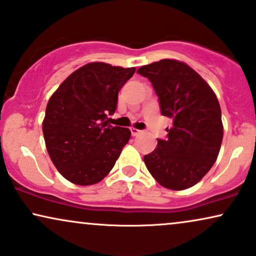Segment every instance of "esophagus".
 I'll use <instances>...</instances> for the list:
<instances>
[{
    "instance_id": "34e87169",
    "label": "esophagus",
    "mask_w": 256,
    "mask_h": 256,
    "mask_svg": "<svg viewBox=\"0 0 256 256\" xmlns=\"http://www.w3.org/2000/svg\"><path fill=\"white\" fill-rule=\"evenodd\" d=\"M130 132H132V135H133V136H138V134L142 133V130H140V129H136V128H130Z\"/></svg>"
}]
</instances>
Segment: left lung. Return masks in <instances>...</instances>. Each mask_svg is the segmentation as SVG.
I'll list each match as a JSON object with an SVG mask.
<instances>
[{
    "instance_id": "8db88e82",
    "label": "left lung",
    "mask_w": 256,
    "mask_h": 256,
    "mask_svg": "<svg viewBox=\"0 0 256 256\" xmlns=\"http://www.w3.org/2000/svg\"><path fill=\"white\" fill-rule=\"evenodd\" d=\"M138 74L148 78L164 116L173 118L165 140L144 156L153 178L170 190H185L210 171L223 138L222 112L215 92L185 62L162 59Z\"/></svg>"
}]
</instances>
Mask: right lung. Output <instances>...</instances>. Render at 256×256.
Instances as JSON below:
<instances>
[{
	"label": "right lung",
	"instance_id": "1",
	"mask_svg": "<svg viewBox=\"0 0 256 256\" xmlns=\"http://www.w3.org/2000/svg\"><path fill=\"white\" fill-rule=\"evenodd\" d=\"M134 72L135 68L90 62L68 76L50 98L44 138L52 162L68 182H100L128 144L130 130L106 120L115 112L118 91Z\"/></svg>",
	"mask_w": 256,
	"mask_h": 256
}]
</instances>
